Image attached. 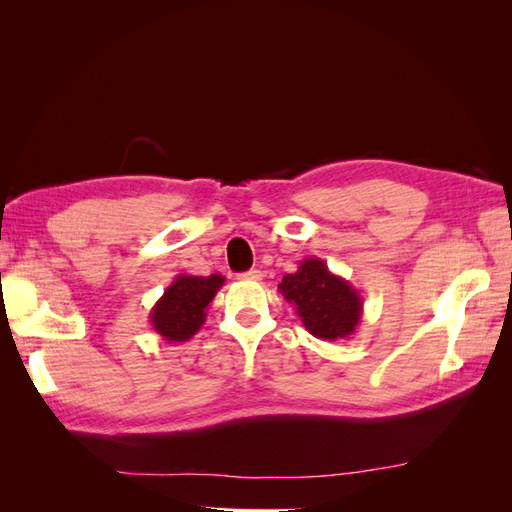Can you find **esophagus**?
Segmentation results:
<instances>
[{
	"instance_id": "34e87169",
	"label": "esophagus",
	"mask_w": 512,
	"mask_h": 512,
	"mask_svg": "<svg viewBox=\"0 0 512 512\" xmlns=\"http://www.w3.org/2000/svg\"><path fill=\"white\" fill-rule=\"evenodd\" d=\"M239 277H241V280H252V282H258V280H262V273H260L258 269H250V271L241 273Z\"/></svg>"
}]
</instances>
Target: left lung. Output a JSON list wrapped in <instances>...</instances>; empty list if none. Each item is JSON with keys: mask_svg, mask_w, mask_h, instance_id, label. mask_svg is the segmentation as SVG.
Returning a JSON list of instances; mask_svg holds the SVG:
<instances>
[{"mask_svg": "<svg viewBox=\"0 0 512 512\" xmlns=\"http://www.w3.org/2000/svg\"><path fill=\"white\" fill-rule=\"evenodd\" d=\"M277 288L303 327L324 342L350 337L363 318L361 292L316 256L303 258L297 271L286 273Z\"/></svg>", "mask_w": 512, "mask_h": 512, "instance_id": "obj_1", "label": "left lung"}]
</instances>
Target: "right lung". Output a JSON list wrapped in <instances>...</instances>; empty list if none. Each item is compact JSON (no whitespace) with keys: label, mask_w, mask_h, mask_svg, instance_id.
<instances>
[{"label":"right lung","mask_w":512,"mask_h":512,"mask_svg":"<svg viewBox=\"0 0 512 512\" xmlns=\"http://www.w3.org/2000/svg\"><path fill=\"white\" fill-rule=\"evenodd\" d=\"M226 277L213 275H177L162 297L151 307L149 322L166 342H188L200 331L207 318V307L224 286Z\"/></svg>","instance_id":"obj_1"}]
</instances>
